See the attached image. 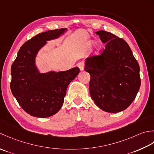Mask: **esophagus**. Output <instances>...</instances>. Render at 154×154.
I'll list each match as a JSON object with an SVG mask.
<instances>
[{
  "mask_svg": "<svg viewBox=\"0 0 154 154\" xmlns=\"http://www.w3.org/2000/svg\"><path fill=\"white\" fill-rule=\"evenodd\" d=\"M78 66L79 67L80 70L81 71H83L84 70V62H79V63L78 64Z\"/></svg>",
  "mask_w": 154,
  "mask_h": 154,
  "instance_id": "esophagus-1",
  "label": "esophagus"
}]
</instances>
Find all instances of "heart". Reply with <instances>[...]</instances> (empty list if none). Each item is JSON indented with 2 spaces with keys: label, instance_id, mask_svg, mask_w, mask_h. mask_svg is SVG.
<instances>
[{
  "label": "heart",
  "instance_id": "1",
  "mask_svg": "<svg viewBox=\"0 0 154 154\" xmlns=\"http://www.w3.org/2000/svg\"><path fill=\"white\" fill-rule=\"evenodd\" d=\"M92 45H93V42L92 41H89V42H88V43H87V46L90 47V46H92ZM100 45L98 44V45H96V46H95L94 54H97L100 52Z\"/></svg>",
  "mask_w": 154,
  "mask_h": 154
}]
</instances>
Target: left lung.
Segmentation results:
<instances>
[{
	"mask_svg": "<svg viewBox=\"0 0 154 154\" xmlns=\"http://www.w3.org/2000/svg\"><path fill=\"white\" fill-rule=\"evenodd\" d=\"M105 49L101 55L86 59L84 70L90 75L91 98L102 110L117 113L126 109L141 85L140 66L129 45L110 32H96Z\"/></svg>",
	"mask_w": 154,
	"mask_h": 154,
	"instance_id": "8db88e82",
	"label": "left lung"
}]
</instances>
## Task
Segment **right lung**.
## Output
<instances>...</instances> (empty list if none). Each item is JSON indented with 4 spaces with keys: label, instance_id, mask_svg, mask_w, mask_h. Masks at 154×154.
Masks as SVG:
<instances>
[{
    "label": "right lung",
    "instance_id": "1",
    "mask_svg": "<svg viewBox=\"0 0 154 154\" xmlns=\"http://www.w3.org/2000/svg\"><path fill=\"white\" fill-rule=\"evenodd\" d=\"M66 31V28L48 30L32 37L20 47L12 64V93L32 116L43 118L56 114L63 104L68 86L80 72L79 68L75 67L40 73L36 65L38 52L47 41L58 38Z\"/></svg>",
    "mask_w": 154,
    "mask_h": 154
}]
</instances>
